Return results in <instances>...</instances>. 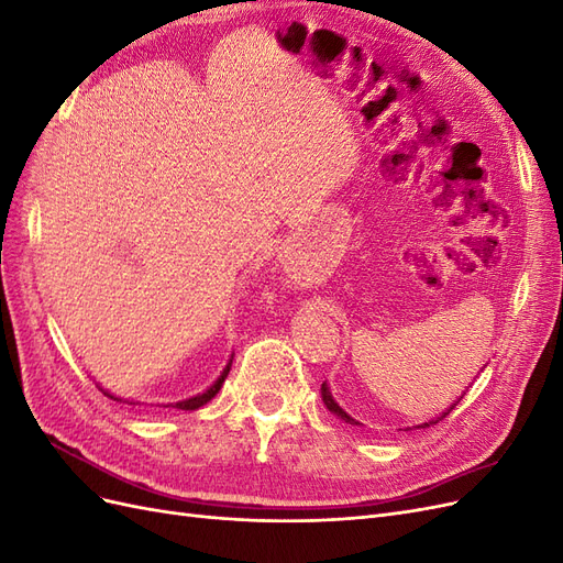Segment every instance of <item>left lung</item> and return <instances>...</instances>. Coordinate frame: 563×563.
<instances>
[{"mask_svg": "<svg viewBox=\"0 0 563 563\" xmlns=\"http://www.w3.org/2000/svg\"><path fill=\"white\" fill-rule=\"evenodd\" d=\"M321 399H323V404H327L329 411H331V413H335L340 420H345V422H350V424H360V422H356L352 416H347V413L343 411V408H340V406L335 404V399H333V395H331V389H329V385H327V383L321 385ZM460 399H463V397H460ZM460 399H457V401H460ZM457 401H455L451 408H455V406H457ZM451 408H449V411H451ZM449 411L441 413L437 420H430V422H422V424H418V428H430V424L439 422L441 418H446V416H449Z\"/></svg>", "mask_w": 563, "mask_h": 563, "instance_id": "1", "label": "left lung"}]
</instances>
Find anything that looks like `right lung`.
<instances>
[{"label": "right lung", "mask_w": 563, "mask_h": 563, "mask_svg": "<svg viewBox=\"0 0 563 563\" xmlns=\"http://www.w3.org/2000/svg\"><path fill=\"white\" fill-rule=\"evenodd\" d=\"M230 366H232V356H230V362H228V366L223 368V373H220L218 376V380L207 389V391H201V395H197V397H190V399H183V401H178L174 408H180V411H197V408H201L203 404H209L216 395H218V389L223 387V383H225V378H228V373H230ZM108 395V391H106ZM110 399H114L112 395H108ZM117 401H122V399H117Z\"/></svg>", "instance_id": "add662e5"}]
</instances>
